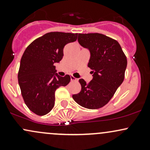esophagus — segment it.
<instances>
[{
  "label": "esophagus",
  "mask_w": 150,
  "mask_h": 150,
  "mask_svg": "<svg viewBox=\"0 0 150 150\" xmlns=\"http://www.w3.org/2000/svg\"><path fill=\"white\" fill-rule=\"evenodd\" d=\"M70 80H71V81H77V79L73 76H70Z\"/></svg>",
  "instance_id": "1"
}]
</instances>
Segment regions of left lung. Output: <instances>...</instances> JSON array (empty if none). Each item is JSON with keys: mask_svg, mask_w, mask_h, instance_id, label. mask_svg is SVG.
I'll return each mask as SVG.
<instances>
[{"mask_svg": "<svg viewBox=\"0 0 150 150\" xmlns=\"http://www.w3.org/2000/svg\"><path fill=\"white\" fill-rule=\"evenodd\" d=\"M79 44L90 51L88 67L93 79L87 83L80 79L81 91L73 98L89 109L105 106L123 82L127 58L116 40L99 33L79 34Z\"/></svg>", "mask_w": 150, "mask_h": 150, "instance_id": "1", "label": "left lung"}]
</instances>
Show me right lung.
Here are the masks:
<instances>
[{
  "mask_svg": "<svg viewBox=\"0 0 150 150\" xmlns=\"http://www.w3.org/2000/svg\"><path fill=\"white\" fill-rule=\"evenodd\" d=\"M77 35L49 32L31 43L22 55L18 83L25 104L38 116L51 111L55 104L56 90L70 82L69 75L61 77L56 73L54 63L61 61L64 46L75 42Z\"/></svg>",
  "mask_w": 150,
  "mask_h": 150,
  "instance_id": "right-lung-1",
  "label": "right lung"
}]
</instances>
